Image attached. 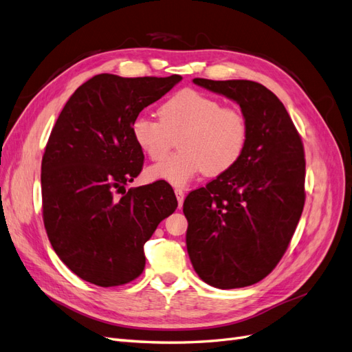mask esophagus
<instances>
[{
    "label": "esophagus",
    "mask_w": 352,
    "mask_h": 352,
    "mask_svg": "<svg viewBox=\"0 0 352 352\" xmlns=\"http://www.w3.org/2000/svg\"><path fill=\"white\" fill-rule=\"evenodd\" d=\"M175 194H176L177 202H179V207H182L184 199H185V190L182 188H175Z\"/></svg>",
    "instance_id": "obj_1"
}]
</instances>
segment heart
Wrapping results in <instances>:
<instances>
[{
  "instance_id": "obj_1",
  "label": "heart",
  "mask_w": 352,
  "mask_h": 352,
  "mask_svg": "<svg viewBox=\"0 0 352 352\" xmlns=\"http://www.w3.org/2000/svg\"><path fill=\"white\" fill-rule=\"evenodd\" d=\"M160 119L141 114L132 136L151 162H163L179 140L180 151L146 170L150 180L185 185L199 173L216 176L235 166L247 150L250 124L245 113L195 89H182L158 109Z\"/></svg>"
}]
</instances>
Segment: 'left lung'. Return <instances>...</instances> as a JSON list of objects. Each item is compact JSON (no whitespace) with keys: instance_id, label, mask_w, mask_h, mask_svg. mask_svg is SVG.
Listing matches in <instances>:
<instances>
[{"instance_id":"8db88e82","label":"left lung","mask_w":352,"mask_h":352,"mask_svg":"<svg viewBox=\"0 0 352 352\" xmlns=\"http://www.w3.org/2000/svg\"><path fill=\"white\" fill-rule=\"evenodd\" d=\"M236 101L250 124L242 158L184 202L190 263L206 283L233 289L260 282L278 265L305 202V157L285 105L252 80L195 78Z\"/></svg>"}]
</instances>
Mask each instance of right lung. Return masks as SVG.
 Segmentation results:
<instances>
[{"mask_svg": "<svg viewBox=\"0 0 352 352\" xmlns=\"http://www.w3.org/2000/svg\"><path fill=\"white\" fill-rule=\"evenodd\" d=\"M180 80L97 74L74 91L52 127L42 155V219L56 254L83 280L102 287L135 280L145 267L144 243L177 207L164 180L124 185L144 166L135 117Z\"/></svg>", "mask_w": 352, "mask_h": 352, "instance_id": "1", "label": "right lung"}]
</instances>
